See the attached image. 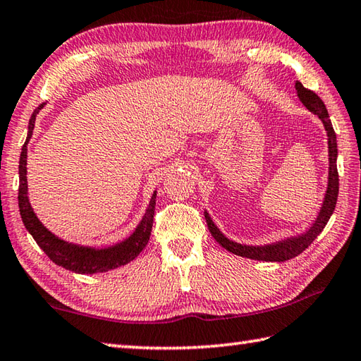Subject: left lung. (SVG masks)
<instances>
[{
	"instance_id": "obj_1",
	"label": "left lung",
	"mask_w": 361,
	"mask_h": 361,
	"mask_svg": "<svg viewBox=\"0 0 361 361\" xmlns=\"http://www.w3.org/2000/svg\"><path fill=\"white\" fill-rule=\"evenodd\" d=\"M295 90H298V95L300 102L307 106L310 109L321 118L324 123V128L327 131V142H329V183H327V190L326 195H324L322 207L319 209V214H317L316 221L313 222L312 227H310L305 233L298 236H291L286 239H281L279 243L266 244V245H245V244H238L235 241H230L227 236L222 235V231L216 227V224L211 221L209 214L204 211V219H207L208 228L211 235L216 239V241L221 244L224 249L228 252L235 253L239 257H245L250 259H258V261H286L294 257L300 255V253L308 249V245L312 244L314 239L319 236V233L326 227L330 216L334 214L335 204L338 200V189H340V180H338V169H336V158H338V147H336V134L334 126H331L330 117L326 104L317 97L313 90L305 89L302 86V82H295Z\"/></svg>"
}]
</instances>
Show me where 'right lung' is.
Masks as SVG:
<instances>
[{"label": "right lung", "instance_id": "1", "mask_svg": "<svg viewBox=\"0 0 361 361\" xmlns=\"http://www.w3.org/2000/svg\"><path fill=\"white\" fill-rule=\"evenodd\" d=\"M44 103L39 104L34 109L32 116L30 118V126H27V137L25 140V145L21 147L20 154V166H18V176H20V186H18V208L20 216L23 221L26 230L31 233L34 241L37 243L42 250L47 253V257L56 263L62 266L63 269L72 271L76 274H97V272H108L111 269H116L123 264H128L130 261L136 258L140 252L144 250L148 239L152 235L153 227V216H154V204H157V190H154L148 208L139 222L136 230L133 235L123 239L122 243L114 244L111 247H104V249H95V247H86L80 244H72L63 241V239L53 235L47 227H44L37 216L31 208L30 199H27V178H26V158H27V142L32 136L35 117H37L39 111L44 108Z\"/></svg>", "mask_w": 361, "mask_h": 361}]
</instances>
